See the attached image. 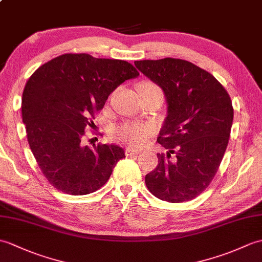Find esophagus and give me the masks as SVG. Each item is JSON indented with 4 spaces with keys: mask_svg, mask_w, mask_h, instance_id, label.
<instances>
[{
    "mask_svg": "<svg viewBox=\"0 0 262 262\" xmlns=\"http://www.w3.org/2000/svg\"><path fill=\"white\" fill-rule=\"evenodd\" d=\"M125 153H126L127 156L138 155V154H141V150H139V149H134V148H132V147H127L126 150H125Z\"/></svg>",
    "mask_w": 262,
    "mask_h": 262,
    "instance_id": "esophagus-1",
    "label": "esophagus"
}]
</instances>
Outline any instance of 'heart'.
Segmentation results:
<instances>
[{
  "label": "heart",
  "mask_w": 262,
  "mask_h": 262,
  "mask_svg": "<svg viewBox=\"0 0 262 262\" xmlns=\"http://www.w3.org/2000/svg\"><path fill=\"white\" fill-rule=\"evenodd\" d=\"M151 135L153 128L149 125L142 123H125L114 130V138L117 142L128 144L134 147L145 145Z\"/></svg>",
  "instance_id": "heart-1"
}]
</instances>
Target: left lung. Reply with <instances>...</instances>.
<instances>
[{
  "label": "left lung",
  "instance_id": "1",
  "mask_svg": "<svg viewBox=\"0 0 262 262\" xmlns=\"http://www.w3.org/2000/svg\"><path fill=\"white\" fill-rule=\"evenodd\" d=\"M165 96L167 115L157 138L166 155L145 176L150 193L181 203L200 195L213 180L229 143L233 108L227 90L208 71L186 60L134 62Z\"/></svg>",
  "mask_w": 262,
  "mask_h": 262
}]
</instances>
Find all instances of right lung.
I'll list each match as a JSON object with an SVG mask.
<instances>
[{"label": "right lung", "instance_id": "obj_1", "mask_svg": "<svg viewBox=\"0 0 262 262\" xmlns=\"http://www.w3.org/2000/svg\"><path fill=\"white\" fill-rule=\"evenodd\" d=\"M118 59L67 53L36 69L24 87L22 119L40 169L53 187L71 195L100 188L124 149L115 144H83L86 127L119 84L138 77Z\"/></svg>", "mask_w": 262, "mask_h": 262}]
</instances>
